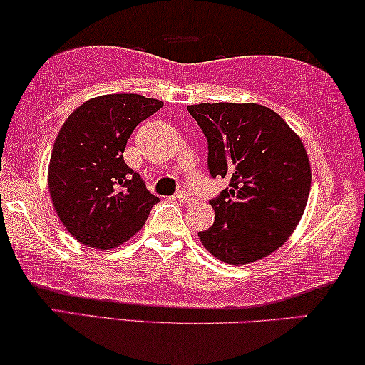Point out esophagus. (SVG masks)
Masks as SVG:
<instances>
[{"label":"esophagus","mask_w":365,"mask_h":365,"mask_svg":"<svg viewBox=\"0 0 365 365\" xmlns=\"http://www.w3.org/2000/svg\"><path fill=\"white\" fill-rule=\"evenodd\" d=\"M176 197H178V201H179V202H182V204H189V202L192 201L191 194H189L187 191H179Z\"/></svg>","instance_id":"esophagus-1"}]
</instances>
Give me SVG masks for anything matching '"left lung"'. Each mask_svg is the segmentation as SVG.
Listing matches in <instances>:
<instances>
[{"instance_id": "1", "label": "left lung", "mask_w": 365, "mask_h": 365, "mask_svg": "<svg viewBox=\"0 0 365 365\" xmlns=\"http://www.w3.org/2000/svg\"><path fill=\"white\" fill-rule=\"evenodd\" d=\"M207 138V168L229 187L212 199L214 224L199 232L219 261L242 266L269 256L301 221L311 191V163L301 138L262 104L187 106Z\"/></svg>"}]
</instances>
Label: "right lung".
I'll return each mask as SVG.
<instances>
[{
  "label": "right lung",
  "instance_id": "1",
  "mask_svg": "<svg viewBox=\"0 0 365 365\" xmlns=\"http://www.w3.org/2000/svg\"><path fill=\"white\" fill-rule=\"evenodd\" d=\"M163 108L141 94H104L69 114L54 141L48 186L58 217L73 237L114 249L144 226L159 199L124 163L134 128Z\"/></svg>",
  "mask_w": 365,
  "mask_h": 365
}]
</instances>
